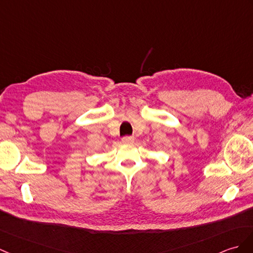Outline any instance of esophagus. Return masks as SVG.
Listing matches in <instances>:
<instances>
[{"mask_svg": "<svg viewBox=\"0 0 253 253\" xmlns=\"http://www.w3.org/2000/svg\"><path fill=\"white\" fill-rule=\"evenodd\" d=\"M133 141H134V138H133V137H128V136H126V137H123V138H122V142L125 143V144L133 143Z\"/></svg>", "mask_w": 253, "mask_h": 253, "instance_id": "1", "label": "esophagus"}]
</instances>
